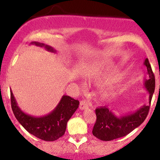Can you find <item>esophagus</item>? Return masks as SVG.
<instances>
[{
  "instance_id": "34e87169",
  "label": "esophagus",
  "mask_w": 160,
  "mask_h": 160,
  "mask_svg": "<svg viewBox=\"0 0 160 160\" xmlns=\"http://www.w3.org/2000/svg\"><path fill=\"white\" fill-rule=\"evenodd\" d=\"M79 108H80V109L81 111H82V110L87 109L89 108V106H88V104L86 103V102H85V101H81L80 103V107Z\"/></svg>"
}]
</instances>
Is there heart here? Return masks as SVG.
<instances>
[{
	"mask_svg": "<svg viewBox=\"0 0 160 160\" xmlns=\"http://www.w3.org/2000/svg\"><path fill=\"white\" fill-rule=\"evenodd\" d=\"M110 97V94H108V93H104V94H103V95H102V98L103 99H107Z\"/></svg>",
	"mask_w": 160,
	"mask_h": 160,
	"instance_id": "obj_1",
	"label": "heart"
}]
</instances>
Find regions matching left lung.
Instances as JSON below:
<instances>
[{
    "label": "left lung",
    "mask_w": 160,
    "mask_h": 160,
    "mask_svg": "<svg viewBox=\"0 0 160 160\" xmlns=\"http://www.w3.org/2000/svg\"><path fill=\"white\" fill-rule=\"evenodd\" d=\"M144 65L147 68L148 80L144 79V86L149 94V104H144L135 111L126 114L117 116L104 106L95 110L96 122L92 129V134L102 141H112L126 136L138 127L146 119L150 110V102L155 90V77L152 71L151 66L146 58Z\"/></svg>",
    "instance_id": "8db88e82"
}]
</instances>
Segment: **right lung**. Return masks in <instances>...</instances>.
I'll return each instance as SVG.
<instances>
[{
  "label": "right lung",
  "instance_id": "1",
  "mask_svg": "<svg viewBox=\"0 0 160 160\" xmlns=\"http://www.w3.org/2000/svg\"><path fill=\"white\" fill-rule=\"evenodd\" d=\"M32 44L44 47L47 51L56 52L49 45L39 42H32ZM11 107L16 118L26 131L34 136L47 141H53L62 137L65 132L68 121L79 107V101L64 95L57 106L48 114L34 117L25 113L18 106L12 92L10 90Z\"/></svg>",
  "mask_w": 160,
  "mask_h": 160
}]
</instances>
